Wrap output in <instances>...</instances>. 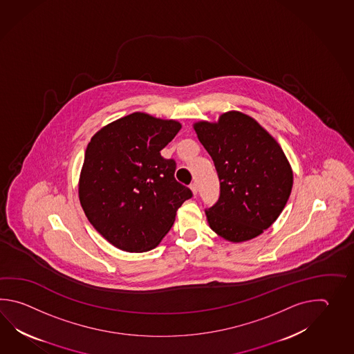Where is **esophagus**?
Segmentation results:
<instances>
[{"label": "esophagus", "instance_id": "34e87169", "mask_svg": "<svg viewBox=\"0 0 354 354\" xmlns=\"http://www.w3.org/2000/svg\"><path fill=\"white\" fill-rule=\"evenodd\" d=\"M189 188H191V191H192V194H194V195H197V192H198V188H197V185H196L195 182L189 185Z\"/></svg>", "mask_w": 354, "mask_h": 354}]
</instances>
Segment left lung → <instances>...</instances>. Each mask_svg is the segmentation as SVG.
<instances>
[{"label": "left lung", "instance_id": "1", "mask_svg": "<svg viewBox=\"0 0 354 354\" xmlns=\"http://www.w3.org/2000/svg\"><path fill=\"white\" fill-rule=\"evenodd\" d=\"M220 180L218 203L206 210L211 229L232 243L263 233L285 209L294 174L277 140L258 121L227 111L194 124Z\"/></svg>", "mask_w": 354, "mask_h": 354}]
</instances>
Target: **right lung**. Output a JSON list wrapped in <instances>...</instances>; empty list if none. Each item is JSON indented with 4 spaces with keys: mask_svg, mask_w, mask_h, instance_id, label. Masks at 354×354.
Returning <instances> with one entry per match:
<instances>
[{
    "mask_svg": "<svg viewBox=\"0 0 354 354\" xmlns=\"http://www.w3.org/2000/svg\"><path fill=\"white\" fill-rule=\"evenodd\" d=\"M182 125L133 113L91 138L78 196L91 224L113 247L148 252L172 227L180 205L192 197L174 178L176 162L160 151Z\"/></svg>",
    "mask_w": 354,
    "mask_h": 354,
    "instance_id": "right-lung-1",
    "label": "right lung"
}]
</instances>
